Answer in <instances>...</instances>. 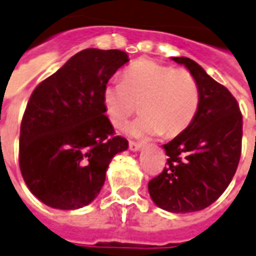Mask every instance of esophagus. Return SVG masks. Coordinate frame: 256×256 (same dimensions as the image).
Returning <instances> with one entry per match:
<instances>
[{"label":"esophagus","instance_id":"obj_1","mask_svg":"<svg viewBox=\"0 0 256 256\" xmlns=\"http://www.w3.org/2000/svg\"><path fill=\"white\" fill-rule=\"evenodd\" d=\"M142 146V142H130V150H134V152H136V150H138Z\"/></svg>","mask_w":256,"mask_h":256}]
</instances>
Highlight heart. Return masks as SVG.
I'll return each instance as SVG.
<instances>
[{
  "mask_svg": "<svg viewBox=\"0 0 256 256\" xmlns=\"http://www.w3.org/2000/svg\"><path fill=\"white\" fill-rule=\"evenodd\" d=\"M122 78V82L110 81L104 86L102 106L112 126L122 128L140 102L142 116L126 130L130 136L146 138L163 132L172 138L195 118L200 89L195 77L186 69L142 58L130 64Z\"/></svg>",
  "mask_w": 256,
  "mask_h": 256,
  "instance_id": "obj_1",
  "label": "heart"
}]
</instances>
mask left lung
Segmentation results:
<instances>
[{
    "mask_svg": "<svg viewBox=\"0 0 256 256\" xmlns=\"http://www.w3.org/2000/svg\"><path fill=\"white\" fill-rule=\"evenodd\" d=\"M198 81L200 104L192 122L164 144L167 167L148 183L154 203L175 214L200 211L226 191L242 154V114L236 98L191 58L174 57Z\"/></svg>",
    "mask_w": 256,
    "mask_h": 256,
    "instance_id": "obj_1",
    "label": "left lung"
}]
</instances>
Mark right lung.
Here are the masks:
<instances>
[{
	"mask_svg": "<svg viewBox=\"0 0 256 256\" xmlns=\"http://www.w3.org/2000/svg\"><path fill=\"white\" fill-rule=\"evenodd\" d=\"M128 54L85 49L32 93L20 130V170L30 192L49 207L88 206L116 154L128 148L102 106V89Z\"/></svg>",
	"mask_w": 256,
	"mask_h": 256,
	"instance_id": "obj_1",
	"label": "right lung"
}]
</instances>
